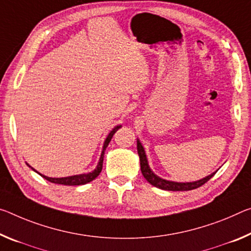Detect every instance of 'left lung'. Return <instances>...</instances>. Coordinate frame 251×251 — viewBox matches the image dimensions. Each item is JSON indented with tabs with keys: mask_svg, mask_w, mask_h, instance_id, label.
<instances>
[{
	"mask_svg": "<svg viewBox=\"0 0 251 251\" xmlns=\"http://www.w3.org/2000/svg\"><path fill=\"white\" fill-rule=\"evenodd\" d=\"M137 152L138 155H140V161H141V171L143 176L146 178L147 182H150L151 184L156 186L158 189L162 190H166V191H190V190H194L197 188H200L201 185H203L204 183L208 182L210 178H211L216 172L210 174V176H205L203 178L199 181H194V182H173V181H168L164 180V178H161L160 176H157L152 170H151L149 162H147V157L144 151V147H143L142 143L140 140H137Z\"/></svg>",
	"mask_w": 251,
	"mask_h": 251,
	"instance_id": "1",
	"label": "left lung"
}]
</instances>
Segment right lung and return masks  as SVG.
<instances>
[{
	"label": "right lung",
	"instance_id": "right-lung-1",
	"mask_svg": "<svg viewBox=\"0 0 251 251\" xmlns=\"http://www.w3.org/2000/svg\"><path fill=\"white\" fill-rule=\"evenodd\" d=\"M122 125H118V126H115L113 129L110 130V133L108 134V136L106 137L105 143H104V146H102V151H101V154H100V158H99V162L96 166V169H95L93 172H89V173H83V174H79V176H67V177H49V176H43V174L39 173L35 171L34 169H32L30 166L31 169H32L34 172H37L38 174H40L42 177H45L47 181H49L51 183H55V184H62V185H82V184H86V183H89L93 180H95L98 176L99 173L101 172V169H102V162H104V154H105V151H106V147L108 146L109 142L111 141V138H113L114 134L117 132V130L121 128Z\"/></svg>",
	"mask_w": 251,
	"mask_h": 251
}]
</instances>
